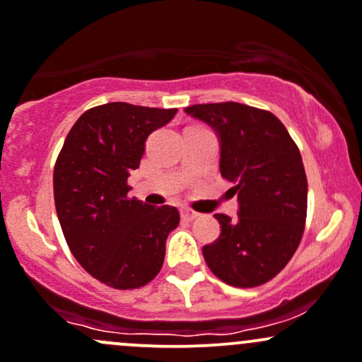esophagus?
<instances>
[{
  "label": "esophagus",
  "instance_id": "1",
  "mask_svg": "<svg viewBox=\"0 0 362 362\" xmlns=\"http://www.w3.org/2000/svg\"><path fill=\"white\" fill-rule=\"evenodd\" d=\"M197 216H199V213L197 211H194V210H182V218L184 220H187V222H192V220H196Z\"/></svg>",
  "mask_w": 362,
  "mask_h": 362
}]
</instances>
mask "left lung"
<instances>
[{
  "label": "left lung",
  "instance_id": "8db88e82",
  "mask_svg": "<svg viewBox=\"0 0 362 362\" xmlns=\"http://www.w3.org/2000/svg\"><path fill=\"white\" fill-rule=\"evenodd\" d=\"M220 136V173L238 194L239 215L216 213L222 234L204 246L210 271L235 288L274 279L298 248L307 218V175L284 124L264 109L238 102L185 109Z\"/></svg>",
  "mask_w": 362,
  "mask_h": 362
}]
</instances>
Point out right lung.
Masks as SVG:
<instances>
[{
	"mask_svg": "<svg viewBox=\"0 0 362 362\" xmlns=\"http://www.w3.org/2000/svg\"><path fill=\"white\" fill-rule=\"evenodd\" d=\"M177 109L111 102L81 114L53 168L55 210L71 253L114 290L151 283L163 267L166 238L180 222L177 208L149 206L128 196L146 140Z\"/></svg>",
	"mask_w": 362,
	"mask_h": 362,
	"instance_id": "add662e5",
	"label": "right lung"
}]
</instances>
